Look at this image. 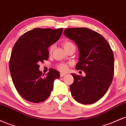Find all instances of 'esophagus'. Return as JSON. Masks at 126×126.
<instances>
[{"instance_id":"obj_1","label":"esophagus","mask_w":126,"mask_h":126,"mask_svg":"<svg viewBox=\"0 0 126 126\" xmlns=\"http://www.w3.org/2000/svg\"><path fill=\"white\" fill-rule=\"evenodd\" d=\"M66 75V73H60V76L61 77H63V76H65Z\"/></svg>"}]
</instances>
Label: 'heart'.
<instances>
[{"instance_id": "obj_1", "label": "heart", "mask_w": 126, "mask_h": 126, "mask_svg": "<svg viewBox=\"0 0 126 126\" xmlns=\"http://www.w3.org/2000/svg\"><path fill=\"white\" fill-rule=\"evenodd\" d=\"M63 47H64L65 50H67V49L71 47V46H75L74 45V44L72 43V42H69V41H67V42H63ZM53 49H54V45H52V46L50 47V48H49V52H52V51H53ZM58 69H59L61 71H64L67 70L68 68V65L67 63H60V64L58 65Z\"/></svg>"}]
</instances>
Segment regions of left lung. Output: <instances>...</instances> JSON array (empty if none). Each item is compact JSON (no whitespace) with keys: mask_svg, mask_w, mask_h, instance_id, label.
Wrapping results in <instances>:
<instances>
[{"mask_svg":"<svg viewBox=\"0 0 126 126\" xmlns=\"http://www.w3.org/2000/svg\"><path fill=\"white\" fill-rule=\"evenodd\" d=\"M79 49L76 70L86 76L71 74L74 82L70 86L72 96L80 104H92L102 97L111 84L114 70V55L106 39L87 28H71L63 32Z\"/></svg>","mask_w":126,"mask_h":126,"instance_id":"1","label":"left lung"}]
</instances>
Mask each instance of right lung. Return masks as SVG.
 Instances as JSON below:
<instances>
[{
  "label": "right lung",
  "mask_w": 126,
  "mask_h": 126,
  "mask_svg": "<svg viewBox=\"0 0 126 126\" xmlns=\"http://www.w3.org/2000/svg\"><path fill=\"white\" fill-rule=\"evenodd\" d=\"M63 29L36 28L22 35L11 53L9 70L12 81L19 94L27 101L39 103L50 96L56 79L60 77L51 68L44 76L39 63L49 58L48 47L59 40Z\"/></svg>",
  "instance_id": "obj_1"
}]
</instances>
